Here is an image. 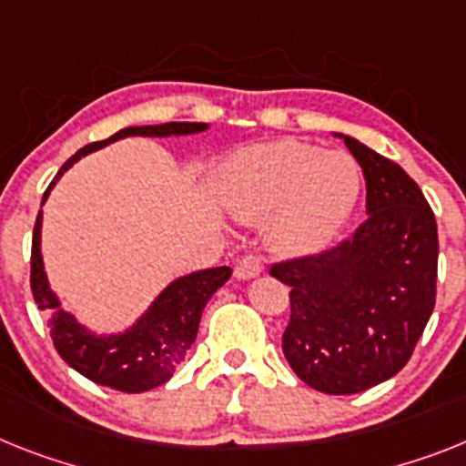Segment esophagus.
<instances>
[{"label":"esophagus","mask_w":466,"mask_h":466,"mask_svg":"<svg viewBox=\"0 0 466 466\" xmlns=\"http://www.w3.org/2000/svg\"><path fill=\"white\" fill-rule=\"evenodd\" d=\"M260 272H263V260L256 256L241 258L239 263H237V268H234V277H237V279H253V277H258Z\"/></svg>","instance_id":"esophagus-1"}]
</instances>
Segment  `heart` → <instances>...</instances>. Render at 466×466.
Returning a JSON list of instances; mask_svg holds the SVG:
<instances>
[{"instance_id": "obj_1", "label": "heart", "mask_w": 466, "mask_h": 466, "mask_svg": "<svg viewBox=\"0 0 466 466\" xmlns=\"http://www.w3.org/2000/svg\"><path fill=\"white\" fill-rule=\"evenodd\" d=\"M360 194L355 160L312 144H256L229 156L220 179L225 208L244 220L272 216L269 239L284 253H310L341 229Z\"/></svg>"}]
</instances>
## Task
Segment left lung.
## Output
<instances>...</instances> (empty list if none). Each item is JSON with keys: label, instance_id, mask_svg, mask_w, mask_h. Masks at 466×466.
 Masks as SVG:
<instances>
[{"label": "left lung", "instance_id": "8db88e82", "mask_svg": "<svg viewBox=\"0 0 466 466\" xmlns=\"http://www.w3.org/2000/svg\"><path fill=\"white\" fill-rule=\"evenodd\" d=\"M367 182V220L327 251L289 258L269 275L291 287L284 358L300 381L350 396L396 377L436 306L439 229L431 206L398 163L353 137Z\"/></svg>", "mask_w": 466, "mask_h": 466}]
</instances>
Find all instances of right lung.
I'll return each mask as SVG.
<instances>
[{
  "label": "right lung",
  "mask_w": 466,
  "mask_h": 466,
  "mask_svg": "<svg viewBox=\"0 0 466 466\" xmlns=\"http://www.w3.org/2000/svg\"><path fill=\"white\" fill-rule=\"evenodd\" d=\"M208 127L206 123H163V125H142V127H125L116 132L104 142H92L82 147L76 156H70L58 170L56 177L45 191L46 201L56 179L68 170L80 156H87L96 148L118 142L123 137H170V135H191L203 132ZM42 237V210L35 220L33 232V256H30V289L33 299L40 310L49 315V334H52L56 353L68 362L76 372L87 377L89 381L108 389L123 390V393H144L156 386L166 384L173 377L177 365L187 358V350L197 339L201 312L218 289L232 277L229 268L198 269L187 277L175 279L158 299L151 303L148 312L135 327L116 336H94L76 318L66 312L58 299L49 289L45 275L40 251Z\"/></svg>",
  "instance_id": "add662e5"
}]
</instances>
